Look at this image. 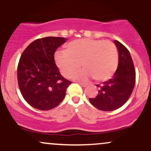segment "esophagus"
I'll use <instances>...</instances> for the list:
<instances>
[{
  "mask_svg": "<svg viewBox=\"0 0 151 151\" xmlns=\"http://www.w3.org/2000/svg\"><path fill=\"white\" fill-rule=\"evenodd\" d=\"M79 84H80L81 86H83V87H85V86H87V84L86 83H82V82H79Z\"/></svg>",
  "mask_w": 151,
  "mask_h": 151,
  "instance_id": "1",
  "label": "esophagus"
}]
</instances>
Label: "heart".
I'll return each mask as SVG.
<instances>
[{"label":"heart","mask_w":151,"mask_h":151,"mask_svg":"<svg viewBox=\"0 0 151 151\" xmlns=\"http://www.w3.org/2000/svg\"><path fill=\"white\" fill-rule=\"evenodd\" d=\"M55 61L64 77H72L81 63L83 69L74 74V79L86 81L93 77L96 81H103L115 73L119 52L111 41L84 38L68 43L66 51L57 52Z\"/></svg>","instance_id":"1"}]
</instances>
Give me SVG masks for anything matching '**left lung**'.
I'll return each mask as SVG.
<instances>
[{
	"mask_svg": "<svg viewBox=\"0 0 151 151\" xmlns=\"http://www.w3.org/2000/svg\"><path fill=\"white\" fill-rule=\"evenodd\" d=\"M119 51V65L112 79L103 82L97 96L89 101L96 109L105 111L116 110L128 101L136 83V72L129 51L124 45L114 40Z\"/></svg>",
	"mask_w": 151,
	"mask_h": 151,
	"instance_id": "8db88e82",
	"label": "left lung"
}]
</instances>
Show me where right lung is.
Returning <instances> with one entry per match:
<instances>
[{
	"label": "right lung",
	"instance_id": "obj_1",
	"mask_svg": "<svg viewBox=\"0 0 151 151\" xmlns=\"http://www.w3.org/2000/svg\"><path fill=\"white\" fill-rule=\"evenodd\" d=\"M66 39L46 37L30 43L20 56L18 82L24 99L34 108L47 111L65 98L71 81L60 74L54 54Z\"/></svg>",
	"mask_w": 151,
	"mask_h": 151
}]
</instances>
